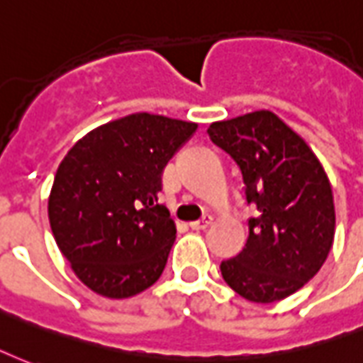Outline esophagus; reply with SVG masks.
I'll list each match as a JSON object with an SVG mask.
<instances>
[{"instance_id": "1", "label": "esophagus", "mask_w": 363, "mask_h": 363, "mask_svg": "<svg viewBox=\"0 0 363 363\" xmlns=\"http://www.w3.org/2000/svg\"><path fill=\"white\" fill-rule=\"evenodd\" d=\"M211 216H206L202 217V219H198V221H190V229H194V230H202L206 229V227H209L211 225Z\"/></svg>"}]
</instances>
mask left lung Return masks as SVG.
Returning <instances> with one entry per match:
<instances>
[{
  "label": "left lung",
  "instance_id": "left-lung-1",
  "mask_svg": "<svg viewBox=\"0 0 363 363\" xmlns=\"http://www.w3.org/2000/svg\"><path fill=\"white\" fill-rule=\"evenodd\" d=\"M208 134L238 163L246 202L257 209L242 252L221 262L225 283L257 304L291 296L321 269L335 238L323 165L304 138L267 109L211 123Z\"/></svg>",
  "mask_w": 363,
  "mask_h": 363
}]
</instances>
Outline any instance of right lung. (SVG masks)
Returning a JSON list of instances; mask_svg holds the SVG:
<instances>
[{"instance_id":"right-lung-1","label":"right lung","mask_w":363,"mask_h":363,"mask_svg":"<svg viewBox=\"0 0 363 363\" xmlns=\"http://www.w3.org/2000/svg\"><path fill=\"white\" fill-rule=\"evenodd\" d=\"M198 128L133 113L84 134L59 163L48 200L52 233L82 283L123 300L161 277L177 227L157 203L161 174Z\"/></svg>"}]
</instances>
